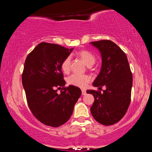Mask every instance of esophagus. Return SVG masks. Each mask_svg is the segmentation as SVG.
Masks as SVG:
<instances>
[{"label": "esophagus", "instance_id": "obj_1", "mask_svg": "<svg viewBox=\"0 0 152 152\" xmlns=\"http://www.w3.org/2000/svg\"><path fill=\"white\" fill-rule=\"evenodd\" d=\"M81 94H82V95H85V94H86V90H84V89H82V90H81Z\"/></svg>", "mask_w": 152, "mask_h": 152}]
</instances>
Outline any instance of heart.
<instances>
[{
	"mask_svg": "<svg viewBox=\"0 0 152 152\" xmlns=\"http://www.w3.org/2000/svg\"><path fill=\"white\" fill-rule=\"evenodd\" d=\"M78 56L81 57L82 60L85 62V64L88 66H92L95 63V57L88 50H81L80 52H78ZM71 61V57L67 56L64 59L61 64V70L65 74H67L70 71ZM91 78L88 75L73 74L67 78V83L69 85L83 88L88 85V83L91 81Z\"/></svg>",
	"mask_w": 152,
	"mask_h": 152,
	"instance_id": "heart-1",
	"label": "heart"
}]
</instances>
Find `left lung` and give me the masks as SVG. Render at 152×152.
I'll use <instances>...</instances> for the list:
<instances>
[{"instance_id":"8db88e82","label":"left lung","mask_w":152,"mask_h":152,"mask_svg":"<svg viewBox=\"0 0 152 152\" xmlns=\"http://www.w3.org/2000/svg\"><path fill=\"white\" fill-rule=\"evenodd\" d=\"M99 50L102 58L100 73L93 83L99 90H88L94 96L91 112L101 124L110 126L124 117L131 102L133 78L124 52L109 40L91 42ZM103 86L106 90L101 92Z\"/></svg>"}]
</instances>
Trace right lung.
Masks as SVG:
<instances>
[{
	"label": "right lung",
	"mask_w": 152,
	"mask_h": 152,
	"mask_svg": "<svg viewBox=\"0 0 152 152\" xmlns=\"http://www.w3.org/2000/svg\"><path fill=\"white\" fill-rule=\"evenodd\" d=\"M72 50L41 42L26 57L22 74L26 100L34 116L46 126L58 127L64 124L81 95L78 87L65 86L61 68L64 59Z\"/></svg>",
	"instance_id": "1"
}]
</instances>
